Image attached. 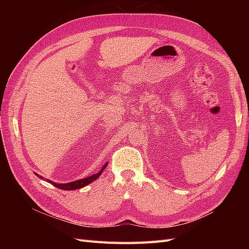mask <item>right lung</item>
<instances>
[{"label": "right lung", "instance_id": "1", "mask_svg": "<svg viewBox=\"0 0 249 249\" xmlns=\"http://www.w3.org/2000/svg\"><path fill=\"white\" fill-rule=\"evenodd\" d=\"M107 164H108V163L105 164L104 166H103V168H102L99 172L95 173V175H92V176H90V177L85 178H81V179H78V180H73V182L66 183V184H57V183L52 182V180H49V182H50L51 184L54 185L55 187L59 188V189H62V190H76V189H80V188L85 187V186L89 185L90 183L94 182V180H95L96 178H99V177L102 175L103 170L107 167ZM35 175L38 176V175H37V173H35ZM39 178H42V177H39Z\"/></svg>", "mask_w": 249, "mask_h": 249}]
</instances>
